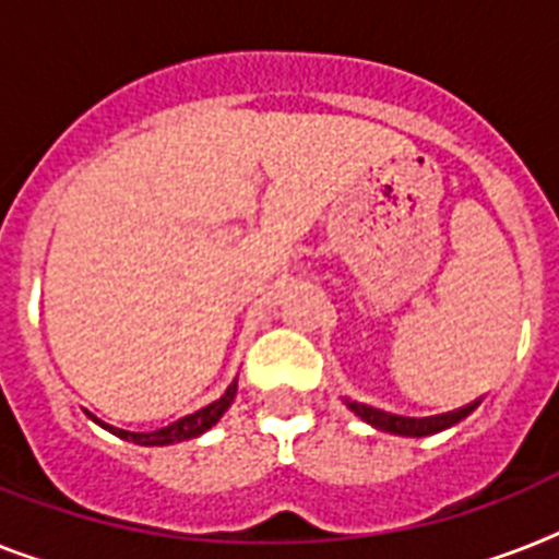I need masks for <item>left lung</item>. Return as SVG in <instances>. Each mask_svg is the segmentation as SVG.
<instances>
[{
  "mask_svg": "<svg viewBox=\"0 0 559 559\" xmlns=\"http://www.w3.org/2000/svg\"><path fill=\"white\" fill-rule=\"evenodd\" d=\"M345 405H348L357 417L371 423L373 428H380V431H389V435H400V437H428L442 431V428H451L463 417H468L477 403H468L463 405V408H456V412H449V414H437V417H396V414L380 412V408H371V405H362V403H345Z\"/></svg>",
  "mask_w": 559,
  "mask_h": 559,
  "instance_id": "8db88e82",
  "label": "left lung"
}]
</instances>
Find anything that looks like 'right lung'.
<instances>
[{"label": "right lung", "instance_id": "right-lung-1", "mask_svg": "<svg viewBox=\"0 0 559 559\" xmlns=\"http://www.w3.org/2000/svg\"><path fill=\"white\" fill-rule=\"evenodd\" d=\"M234 396H237V380L230 382L228 391H225L219 400H214V403L205 405V408H200V412H193V414H188V417L177 419V423H170V426L159 428V431L133 435V431H122V428H110V435L122 437V440L136 442V445H170V442L191 440V437L205 435L207 428L216 426V419L228 412V405L234 403Z\"/></svg>", "mask_w": 559, "mask_h": 559}]
</instances>
